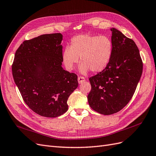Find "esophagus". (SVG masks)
Returning a JSON list of instances; mask_svg holds the SVG:
<instances>
[{
	"label": "esophagus",
	"instance_id": "34e87169",
	"mask_svg": "<svg viewBox=\"0 0 156 156\" xmlns=\"http://www.w3.org/2000/svg\"><path fill=\"white\" fill-rule=\"evenodd\" d=\"M84 81H85V78H84V77L80 76V77H78V82H79V84H81Z\"/></svg>",
	"mask_w": 156,
	"mask_h": 156
}]
</instances>
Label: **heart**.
<instances>
[{
	"instance_id": "1",
	"label": "heart",
	"mask_w": 156,
	"mask_h": 156,
	"mask_svg": "<svg viewBox=\"0 0 156 156\" xmlns=\"http://www.w3.org/2000/svg\"><path fill=\"white\" fill-rule=\"evenodd\" d=\"M112 53V44L106 36L81 34L71 40L69 47L62 53V60L68 70L75 68L81 57L80 72L85 74L89 70L98 73L105 69Z\"/></svg>"
}]
</instances>
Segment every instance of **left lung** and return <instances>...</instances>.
<instances>
[{"label":"left lung","mask_w":156,"mask_h":156,"mask_svg":"<svg viewBox=\"0 0 156 156\" xmlns=\"http://www.w3.org/2000/svg\"><path fill=\"white\" fill-rule=\"evenodd\" d=\"M112 53L105 69L89 78V105L101 115L122 110L133 97L143 73V64L134 41L111 29Z\"/></svg>","instance_id":"1"}]
</instances>
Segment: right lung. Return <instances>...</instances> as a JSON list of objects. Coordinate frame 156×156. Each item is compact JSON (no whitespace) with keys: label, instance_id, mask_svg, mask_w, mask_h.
<instances>
[{"label":"right lung","instance_id":"add662e5","mask_svg":"<svg viewBox=\"0 0 156 156\" xmlns=\"http://www.w3.org/2000/svg\"><path fill=\"white\" fill-rule=\"evenodd\" d=\"M62 40L60 33H53L24 41L12 66L23 100L41 116L63 115L68 109L69 96L78 87L77 75L62 67Z\"/></svg>","mask_w":156,"mask_h":156}]
</instances>
